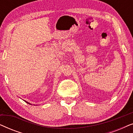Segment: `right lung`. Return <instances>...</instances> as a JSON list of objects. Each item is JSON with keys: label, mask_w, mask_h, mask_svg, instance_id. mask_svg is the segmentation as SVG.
Wrapping results in <instances>:
<instances>
[{"label": "right lung", "mask_w": 133, "mask_h": 133, "mask_svg": "<svg viewBox=\"0 0 133 133\" xmlns=\"http://www.w3.org/2000/svg\"><path fill=\"white\" fill-rule=\"evenodd\" d=\"M25 102H26L27 103H28V104H30V105H31V103H29V102H26V101H24Z\"/></svg>", "instance_id": "add662e5"}]
</instances>
